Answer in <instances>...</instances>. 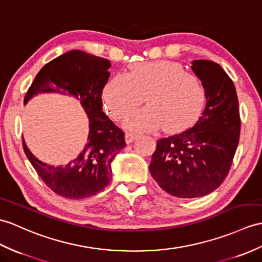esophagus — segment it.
<instances>
[{"mask_svg":"<svg viewBox=\"0 0 262 262\" xmlns=\"http://www.w3.org/2000/svg\"><path fill=\"white\" fill-rule=\"evenodd\" d=\"M137 138V135H135V134H132V133H126L125 134V139H126V143L127 144H130L134 139Z\"/></svg>","mask_w":262,"mask_h":262,"instance_id":"obj_1","label":"esophagus"}]
</instances>
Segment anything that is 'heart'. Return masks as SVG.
Returning <instances> with one entry per match:
<instances>
[{
  "instance_id": "b5f03b06",
  "label": "heart",
  "mask_w": 262,
  "mask_h": 262,
  "mask_svg": "<svg viewBox=\"0 0 262 262\" xmlns=\"http://www.w3.org/2000/svg\"><path fill=\"white\" fill-rule=\"evenodd\" d=\"M146 106L133 113L126 127L134 132L155 130L163 125L179 132L196 120L205 101L201 79L168 60L132 64L127 75H116L106 82L102 100L115 120H123L139 103Z\"/></svg>"
}]
</instances>
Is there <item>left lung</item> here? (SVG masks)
I'll list each match as a JSON object with an SVG mask.
<instances>
[{"mask_svg": "<svg viewBox=\"0 0 262 262\" xmlns=\"http://www.w3.org/2000/svg\"><path fill=\"white\" fill-rule=\"evenodd\" d=\"M206 103L193 127L157 141L149 172L164 191L176 198L208 195L222 184L239 144L241 119L233 81L220 64L194 60Z\"/></svg>", "mask_w": 262, "mask_h": 262, "instance_id": "obj_1", "label": "left lung"}]
</instances>
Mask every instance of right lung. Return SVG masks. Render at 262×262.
<instances>
[{
	"instance_id": "right-lung-1",
	"label": "right lung",
	"mask_w": 262,
	"mask_h": 262,
	"mask_svg": "<svg viewBox=\"0 0 262 262\" xmlns=\"http://www.w3.org/2000/svg\"><path fill=\"white\" fill-rule=\"evenodd\" d=\"M109 60L71 50L47 63L28 89L24 103L42 93L71 95L80 100L89 118L88 143L64 166L39 161L22 139L23 149L48 187L66 199H84L101 192L113 178L111 163L123 149L125 133L102 112V89L108 81Z\"/></svg>"
}]
</instances>
